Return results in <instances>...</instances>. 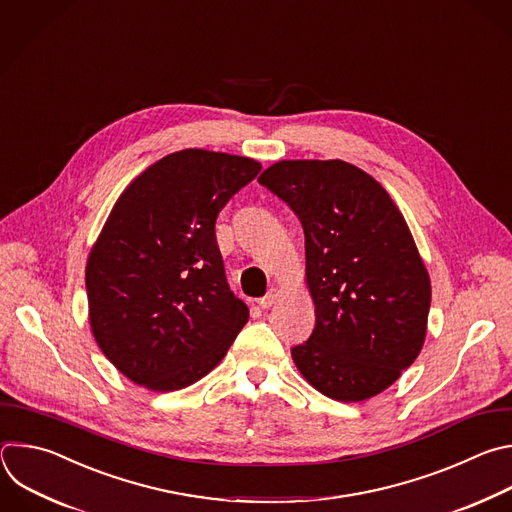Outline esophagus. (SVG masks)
<instances>
[{
    "label": "esophagus",
    "mask_w": 512,
    "mask_h": 512,
    "mask_svg": "<svg viewBox=\"0 0 512 512\" xmlns=\"http://www.w3.org/2000/svg\"><path fill=\"white\" fill-rule=\"evenodd\" d=\"M276 298H278V290L272 288V290H268L262 298H258L256 302H258L260 309H270V306L276 302Z\"/></svg>",
    "instance_id": "obj_1"
}]
</instances>
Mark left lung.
<instances>
[{
    "instance_id": "obj_1",
    "label": "left lung",
    "mask_w": 512,
    "mask_h": 512,
    "mask_svg": "<svg viewBox=\"0 0 512 512\" xmlns=\"http://www.w3.org/2000/svg\"><path fill=\"white\" fill-rule=\"evenodd\" d=\"M258 183L304 230L317 323L290 349L298 371L337 401L381 393L420 355L432 300L403 216L371 175L339 159L280 161Z\"/></svg>"
}]
</instances>
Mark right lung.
I'll use <instances>...</instances> for the list:
<instances>
[{
	"label": "right lung",
	"mask_w": 512,
	"mask_h": 512,
	"mask_svg": "<svg viewBox=\"0 0 512 512\" xmlns=\"http://www.w3.org/2000/svg\"><path fill=\"white\" fill-rule=\"evenodd\" d=\"M260 163L183 149L119 197L86 262L92 335L107 359L153 391L208 375L248 323L228 286L216 220Z\"/></svg>",
	"instance_id": "1"
}]
</instances>
